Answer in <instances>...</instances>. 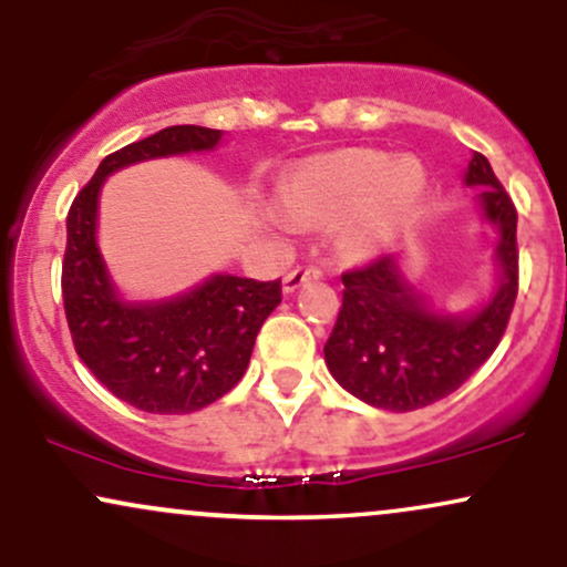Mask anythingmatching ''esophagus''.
Segmentation results:
<instances>
[{
    "label": "esophagus",
    "mask_w": 567,
    "mask_h": 567,
    "mask_svg": "<svg viewBox=\"0 0 567 567\" xmlns=\"http://www.w3.org/2000/svg\"><path fill=\"white\" fill-rule=\"evenodd\" d=\"M315 277H320V269H317V266H296V269L285 275L282 288H285V292H292V290L301 288L306 279H315Z\"/></svg>",
    "instance_id": "obj_1"
}]
</instances>
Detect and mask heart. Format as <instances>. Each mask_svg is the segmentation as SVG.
Instances as JSON below:
<instances>
[{"mask_svg": "<svg viewBox=\"0 0 567 567\" xmlns=\"http://www.w3.org/2000/svg\"><path fill=\"white\" fill-rule=\"evenodd\" d=\"M426 188L421 162L394 159L379 148H341L303 159L285 188L292 218L322 224L349 216L343 247L370 256L419 207Z\"/></svg>", "mask_w": 567, "mask_h": 567, "instance_id": "b5f03b06", "label": "heart"}]
</instances>
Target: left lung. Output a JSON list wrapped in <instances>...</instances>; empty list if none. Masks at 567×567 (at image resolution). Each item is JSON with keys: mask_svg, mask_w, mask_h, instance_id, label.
<instances>
[{"mask_svg": "<svg viewBox=\"0 0 567 567\" xmlns=\"http://www.w3.org/2000/svg\"><path fill=\"white\" fill-rule=\"evenodd\" d=\"M464 181L480 186L485 218L496 224L501 285L472 317L437 315L402 279L394 256L343 271V301L324 362L347 392L368 405L408 413L453 394L496 351L519 288L517 207L491 162L474 152Z\"/></svg>", "mask_w": 567, "mask_h": 567, "instance_id": "1", "label": "left lung"}]
</instances>
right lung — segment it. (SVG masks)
<instances>
[{
    "mask_svg": "<svg viewBox=\"0 0 567 567\" xmlns=\"http://www.w3.org/2000/svg\"><path fill=\"white\" fill-rule=\"evenodd\" d=\"M220 130L173 125L109 154L69 207L61 290L71 341L90 373L146 413H194L243 379L256 336L282 301V279L216 275L165 303H125L109 282L95 245L97 192L133 162L202 152Z\"/></svg>",
    "mask_w": 567,
    "mask_h": 567,
    "instance_id": "1",
    "label": "right lung"
}]
</instances>
